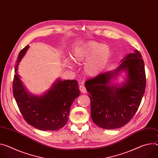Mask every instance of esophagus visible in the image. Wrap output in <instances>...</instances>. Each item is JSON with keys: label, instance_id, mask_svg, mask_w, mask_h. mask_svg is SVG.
<instances>
[{"label": "esophagus", "instance_id": "esophagus-1", "mask_svg": "<svg viewBox=\"0 0 158 158\" xmlns=\"http://www.w3.org/2000/svg\"><path fill=\"white\" fill-rule=\"evenodd\" d=\"M79 89H80L81 92L82 93H84V94L87 93V90H86V89H85V86H84V85L83 84H81V85H80Z\"/></svg>", "mask_w": 158, "mask_h": 158}]
</instances>
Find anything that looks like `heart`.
Masks as SVG:
<instances>
[{"instance_id": "b5f03b06", "label": "heart", "mask_w": 158, "mask_h": 158, "mask_svg": "<svg viewBox=\"0 0 158 158\" xmlns=\"http://www.w3.org/2000/svg\"><path fill=\"white\" fill-rule=\"evenodd\" d=\"M111 56L108 46L94 41L82 42L76 45L72 51V58L77 63H84V74L94 77L101 74L105 70ZM66 62L71 67L74 63L70 57L65 59Z\"/></svg>"}]
</instances>
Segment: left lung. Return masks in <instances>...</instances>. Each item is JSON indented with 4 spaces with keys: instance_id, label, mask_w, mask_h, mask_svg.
Instances as JSON below:
<instances>
[{
    "instance_id": "obj_1",
    "label": "left lung",
    "mask_w": 158,
    "mask_h": 158,
    "mask_svg": "<svg viewBox=\"0 0 158 158\" xmlns=\"http://www.w3.org/2000/svg\"><path fill=\"white\" fill-rule=\"evenodd\" d=\"M115 69L85 82L89 93L93 122L104 129L123 127L137 112L146 88L144 61L140 52L128 53ZM125 73L122 83L117 77Z\"/></svg>"
}]
</instances>
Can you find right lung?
I'll return each mask as SVG.
<instances>
[{
  "mask_svg": "<svg viewBox=\"0 0 158 158\" xmlns=\"http://www.w3.org/2000/svg\"><path fill=\"white\" fill-rule=\"evenodd\" d=\"M27 45L19 53L15 67L12 91L24 120L41 131H56L66 125L72 104L80 95L76 80L57 79L50 88L41 95L27 91L18 74L19 62L29 48Z\"/></svg>",
  "mask_w": 158,
  "mask_h": 158,
  "instance_id": "1",
  "label": "right lung"
}]
</instances>
